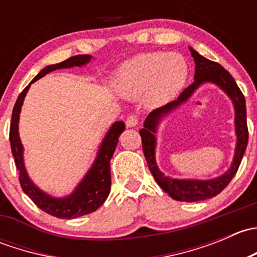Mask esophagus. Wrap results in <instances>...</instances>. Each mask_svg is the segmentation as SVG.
<instances>
[{"mask_svg":"<svg viewBox=\"0 0 257 257\" xmlns=\"http://www.w3.org/2000/svg\"><path fill=\"white\" fill-rule=\"evenodd\" d=\"M125 124L129 128H133V126H136L137 124H138V116L134 115V114H131V115L126 116Z\"/></svg>","mask_w":257,"mask_h":257,"instance_id":"1","label":"esophagus"}]
</instances>
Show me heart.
Returning <instances> with one entry per match:
<instances>
[{
  "label": "heart",
  "mask_w": 257,
  "mask_h": 257,
  "mask_svg": "<svg viewBox=\"0 0 257 257\" xmlns=\"http://www.w3.org/2000/svg\"><path fill=\"white\" fill-rule=\"evenodd\" d=\"M188 64L178 53L148 52L121 64L115 77V88L126 98L144 93L150 107H159L177 97L186 79Z\"/></svg>",
  "instance_id": "1"
}]
</instances>
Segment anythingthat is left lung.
<instances>
[{"label":"left lung","instance_id":"1","mask_svg":"<svg viewBox=\"0 0 257 257\" xmlns=\"http://www.w3.org/2000/svg\"><path fill=\"white\" fill-rule=\"evenodd\" d=\"M195 62V76L194 83L181 92L177 100L168 103L164 107L149 113L144 121V128L139 131L143 143L144 157L147 159L148 167L152 172L155 181L159 184L160 188L169 194L174 200L179 201H200L216 196L221 193L231 179L235 177L240 163L242 160L243 153L247 147L248 131L247 123H246V102L245 97L241 93L240 88L237 87L236 82L232 78L231 74L226 71L222 66L216 62H212L205 57L200 56L196 51L189 47ZM204 82H214L220 86L233 100L235 109V133H237V148H235L234 160L230 169L225 175L220 177L209 179V181H199L198 179H173L167 177L164 173L159 170L155 162V147L156 146V137L155 133L159 123L164 116L171 112L177 107L185 102L192 93Z\"/></svg>","mask_w":257,"mask_h":257}]
</instances>
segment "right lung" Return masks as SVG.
Masks as SVG:
<instances>
[{"mask_svg":"<svg viewBox=\"0 0 257 257\" xmlns=\"http://www.w3.org/2000/svg\"><path fill=\"white\" fill-rule=\"evenodd\" d=\"M92 59L88 54H79V56L71 57L61 63L52 64L43 68L32 82L21 92L18 95L16 104L12 110L11 126H10V143H11L12 155L15 158V163L20 172V184L25 194L30 196L31 200L40 209L52 216L59 219H74V217L83 216L95 211L108 198L110 191V159H112L114 150L118 144L119 136L124 132L125 125L123 121H115L108 133L105 134L99 150L97 153L94 163L88 170L85 177L80 180V183L74 189L73 193L64 198H54L49 194L41 190L35 185L27 172H26L25 163H23V147L21 143L20 134H18V121H20V113L22 108L23 100L27 94L30 85L37 79L42 78L52 71L61 68H72V67H82L87 64Z\"/></svg>","mask_w":257,"mask_h":257,"instance_id":"add662e5","label":"right lung"}]
</instances>
